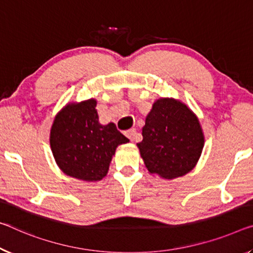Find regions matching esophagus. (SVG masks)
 <instances>
[{
	"label": "esophagus",
	"instance_id": "obj_1",
	"mask_svg": "<svg viewBox=\"0 0 253 253\" xmlns=\"http://www.w3.org/2000/svg\"><path fill=\"white\" fill-rule=\"evenodd\" d=\"M125 134H126L127 137L130 139V141H134V142L139 141V134H137V131H136L135 128H131V129L127 130Z\"/></svg>",
	"mask_w": 253,
	"mask_h": 253
}]
</instances>
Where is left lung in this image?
I'll use <instances>...</instances> for the list:
<instances>
[{
	"label": "left lung",
	"instance_id": "left-lung-1",
	"mask_svg": "<svg viewBox=\"0 0 253 253\" xmlns=\"http://www.w3.org/2000/svg\"><path fill=\"white\" fill-rule=\"evenodd\" d=\"M142 135L137 146L147 170L164 179L182 177L191 171L204 147L198 118L174 99L156 100Z\"/></svg>",
	"mask_w": 253,
	"mask_h": 253
}]
</instances>
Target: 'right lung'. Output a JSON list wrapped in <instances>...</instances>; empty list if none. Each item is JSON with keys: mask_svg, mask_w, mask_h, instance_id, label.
Masks as SVG:
<instances>
[{"mask_svg": "<svg viewBox=\"0 0 253 253\" xmlns=\"http://www.w3.org/2000/svg\"><path fill=\"white\" fill-rule=\"evenodd\" d=\"M94 99L70 103L56 116L50 130L54 158L64 173L85 181L106 177L112 155L129 142L114 123L101 125Z\"/></svg>", "mask_w": 253, "mask_h": 253, "instance_id": "right-lung-1", "label": "right lung"}]
</instances>
